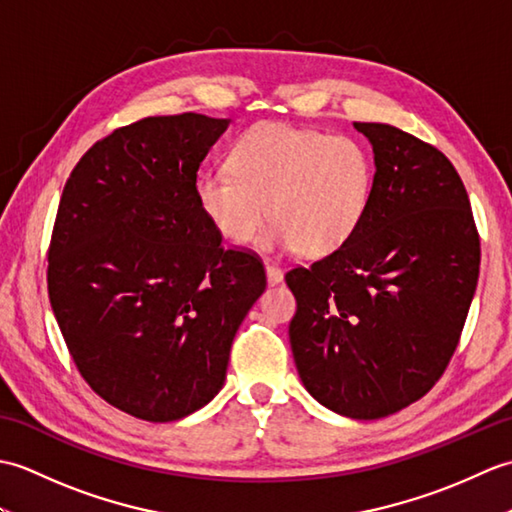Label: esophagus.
<instances>
[{
    "instance_id": "1",
    "label": "esophagus",
    "mask_w": 512,
    "mask_h": 512,
    "mask_svg": "<svg viewBox=\"0 0 512 512\" xmlns=\"http://www.w3.org/2000/svg\"><path fill=\"white\" fill-rule=\"evenodd\" d=\"M266 277H268V284L275 286L284 281V273H281V268L275 264H266Z\"/></svg>"
}]
</instances>
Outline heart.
I'll list each match as a JSON object with an SVG mask.
<instances>
[{
	"instance_id": "b5f03b06",
	"label": "heart",
	"mask_w": 512,
	"mask_h": 512,
	"mask_svg": "<svg viewBox=\"0 0 512 512\" xmlns=\"http://www.w3.org/2000/svg\"><path fill=\"white\" fill-rule=\"evenodd\" d=\"M374 191V160L361 140L286 123L250 127L228 156V167L202 171L195 204L213 231L246 244L277 220L266 248L325 257L361 228Z\"/></svg>"
}]
</instances>
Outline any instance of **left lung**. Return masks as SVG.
Returning <instances> with one entry per match:
<instances>
[{
    "instance_id": "left-lung-1",
    "label": "left lung",
    "mask_w": 512,
    "mask_h": 512,
    "mask_svg": "<svg viewBox=\"0 0 512 512\" xmlns=\"http://www.w3.org/2000/svg\"><path fill=\"white\" fill-rule=\"evenodd\" d=\"M374 149L358 233L292 268L290 347L303 387L341 416L376 420L436 385L480 275V235L449 158L394 125L354 123Z\"/></svg>"
}]
</instances>
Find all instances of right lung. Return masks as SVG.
I'll return each mask as SVG.
<instances>
[{
  "label": "right lung",
  "mask_w": 512,
  "mask_h": 512,
  "mask_svg": "<svg viewBox=\"0 0 512 512\" xmlns=\"http://www.w3.org/2000/svg\"><path fill=\"white\" fill-rule=\"evenodd\" d=\"M228 118L149 116L76 162L48 250V295L96 394L129 416L180 420L222 389L231 345L266 288L224 250L193 184Z\"/></svg>",
  "instance_id": "obj_1"
}]
</instances>
